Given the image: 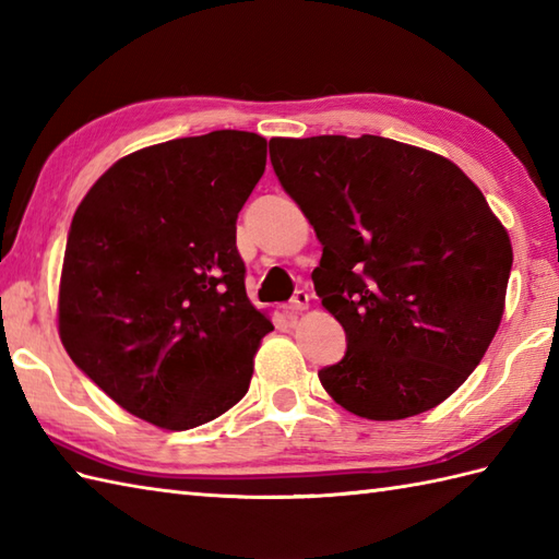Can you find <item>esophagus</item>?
<instances>
[{"label": "esophagus", "mask_w": 559, "mask_h": 559, "mask_svg": "<svg viewBox=\"0 0 559 559\" xmlns=\"http://www.w3.org/2000/svg\"><path fill=\"white\" fill-rule=\"evenodd\" d=\"M307 307H310V295H307L305 290H298L293 295V300L283 307V310H286V314H300L307 310Z\"/></svg>", "instance_id": "esophagus-1"}]
</instances>
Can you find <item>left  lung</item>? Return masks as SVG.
Returning <instances> with one entry per match:
<instances>
[{
    "label": "left lung",
    "instance_id": "8db88e82",
    "mask_svg": "<svg viewBox=\"0 0 559 559\" xmlns=\"http://www.w3.org/2000/svg\"><path fill=\"white\" fill-rule=\"evenodd\" d=\"M273 170L324 252L314 290L346 331L319 370L338 406L403 420L466 382L504 314L512 242L480 189L432 151L362 134L271 139Z\"/></svg>",
    "mask_w": 559,
    "mask_h": 559
}]
</instances>
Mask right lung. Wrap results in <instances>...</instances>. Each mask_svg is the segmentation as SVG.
<instances>
[{
    "instance_id": "add662e5",
    "label": "right lung",
    "mask_w": 559,
    "mask_h": 559,
    "mask_svg": "<svg viewBox=\"0 0 559 559\" xmlns=\"http://www.w3.org/2000/svg\"><path fill=\"white\" fill-rule=\"evenodd\" d=\"M264 168L266 139L252 132L173 139L117 160L71 221L59 338L115 403L163 430L230 411L273 331L235 245Z\"/></svg>"
}]
</instances>
